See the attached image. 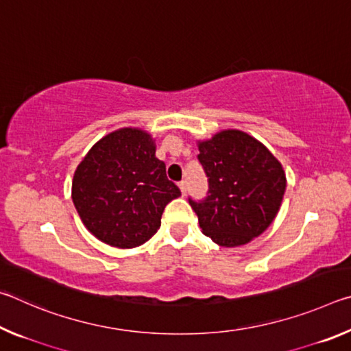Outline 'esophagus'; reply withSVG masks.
<instances>
[{"label": "esophagus", "instance_id": "obj_1", "mask_svg": "<svg viewBox=\"0 0 351 351\" xmlns=\"http://www.w3.org/2000/svg\"><path fill=\"white\" fill-rule=\"evenodd\" d=\"M178 186H180V189H181V193H182V195H186V193H187V189H189V186H187V181H186V180H182L180 184H178Z\"/></svg>", "mask_w": 351, "mask_h": 351}]
</instances>
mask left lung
Instances as JSON below:
<instances>
[{"mask_svg":"<svg viewBox=\"0 0 351 351\" xmlns=\"http://www.w3.org/2000/svg\"><path fill=\"white\" fill-rule=\"evenodd\" d=\"M198 161L209 190L189 198L199 228L224 247L246 245L263 234L280 209L287 176L268 148L240 130H223L198 142Z\"/></svg>","mask_w":351,"mask_h":351,"instance_id":"obj_1","label":"left lung"}]
</instances>
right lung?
Listing matches in <instances>:
<instances>
[{
    "mask_svg": "<svg viewBox=\"0 0 351 351\" xmlns=\"http://www.w3.org/2000/svg\"><path fill=\"white\" fill-rule=\"evenodd\" d=\"M150 133L121 128L91 147L73 180V203L86 229L106 245L130 249L158 232L171 199L181 195L156 158Z\"/></svg>",
    "mask_w": 351,
    "mask_h": 351,
    "instance_id": "1",
    "label": "right lung"
}]
</instances>
